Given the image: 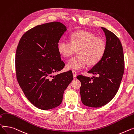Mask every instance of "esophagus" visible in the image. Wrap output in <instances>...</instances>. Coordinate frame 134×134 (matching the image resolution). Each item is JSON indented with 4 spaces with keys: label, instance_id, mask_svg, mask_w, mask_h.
Here are the masks:
<instances>
[{
    "label": "esophagus",
    "instance_id": "34e87169",
    "mask_svg": "<svg viewBox=\"0 0 134 134\" xmlns=\"http://www.w3.org/2000/svg\"><path fill=\"white\" fill-rule=\"evenodd\" d=\"M72 74H73V76H74V77H76V76H77V72L75 70H72Z\"/></svg>",
    "mask_w": 134,
    "mask_h": 134
}]
</instances>
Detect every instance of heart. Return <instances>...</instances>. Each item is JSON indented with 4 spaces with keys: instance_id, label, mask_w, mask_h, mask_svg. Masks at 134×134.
Returning a JSON list of instances; mask_svg holds the SVG:
<instances>
[{
    "instance_id": "obj_1",
    "label": "heart",
    "mask_w": 134,
    "mask_h": 134,
    "mask_svg": "<svg viewBox=\"0 0 134 134\" xmlns=\"http://www.w3.org/2000/svg\"><path fill=\"white\" fill-rule=\"evenodd\" d=\"M70 41L61 39L57 44V50L62 56H70L77 50L78 55L69 60L68 69L79 70L86 64H97L104 56L106 44L103 39L88 31H76L70 35Z\"/></svg>"
}]
</instances>
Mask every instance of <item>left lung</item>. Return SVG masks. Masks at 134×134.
I'll list each match as a JSON object with an SVG mask.
<instances>
[{
  "label": "left lung",
  "mask_w": 134,
  "mask_h": 134,
  "mask_svg": "<svg viewBox=\"0 0 134 134\" xmlns=\"http://www.w3.org/2000/svg\"><path fill=\"white\" fill-rule=\"evenodd\" d=\"M101 28L106 37V51L102 59L88 72L98 76L92 77V80L82 75L77 76L81 83L82 102L86 106L94 108L107 104L115 97L124 70L123 51L120 39L111 31Z\"/></svg>",
  "instance_id": "8db88e82"
}]
</instances>
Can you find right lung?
I'll return each instance as SVG.
<instances>
[{
  "instance_id": "1",
  "label": "right lung",
  "mask_w": 134,
  "mask_h": 134,
  "mask_svg": "<svg viewBox=\"0 0 134 134\" xmlns=\"http://www.w3.org/2000/svg\"><path fill=\"white\" fill-rule=\"evenodd\" d=\"M66 30L58 21L37 25L22 36L17 46V79L26 97L38 109L49 110L59 105L64 90L73 80L71 71L51 75L65 66L57 44Z\"/></svg>"
}]
</instances>
